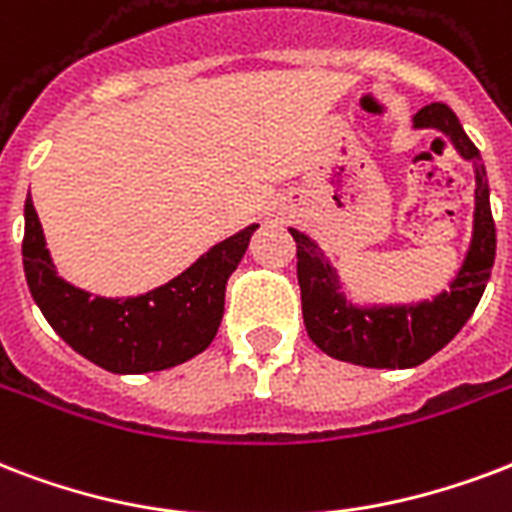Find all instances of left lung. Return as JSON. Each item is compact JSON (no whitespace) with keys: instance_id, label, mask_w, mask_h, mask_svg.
<instances>
[{"instance_id":"left-lung-1","label":"left lung","mask_w":512,"mask_h":512,"mask_svg":"<svg viewBox=\"0 0 512 512\" xmlns=\"http://www.w3.org/2000/svg\"><path fill=\"white\" fill-rule=\"evenodd\" d=\"M416 128H438L451 136V142L467 161L475 166V233L470 255L462 271L432 303L400 308H365L349 306L335 284V273L322 260L314 241L290 230L298 252V284L303 300V322L308 338L335 360L365 365V368H416L438 354L451 338L473 317L481 300L491 265L497 255V228L491 217L489 179L481 152L464 134L459 117L451 107L432 101L413 117Z\"/></svg>"}]
</instances>
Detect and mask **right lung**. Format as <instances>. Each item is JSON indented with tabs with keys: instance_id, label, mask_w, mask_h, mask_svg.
<instances>
[{
	"instance_id": "add662e5",
	"label": "right lung",
	"mask_w": 512,
	"mask_h": 512,
	"mask_svg": "<svg viewBox=\"0 0 512 512\" xmlns=\"http://www.w3.org/2000/svg\"><path fill=\"white\" fill-rule=\"evenodd\" d=\"M23 271L31 298L50 327L77 354L109 373H150L193 360L214 341L225 308V284L247 252L257 225L212 247L174 282L139 298H91L50 263L42 225L26 198Z\"/></svg>"
}]
</instances>
